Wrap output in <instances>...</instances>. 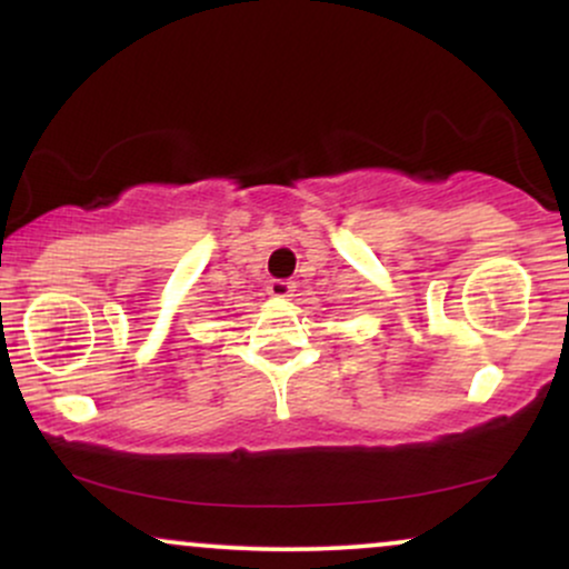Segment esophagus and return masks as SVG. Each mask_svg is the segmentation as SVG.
I'll return each mask as SVG.
<instances>
[{"label": "esophagus", "mask_w": 569, "mask_h": 569, "mask_svg": "<svg viewBox=\"0 0 569 569\" xmlns=\"http://www.w3.org/2000/svg\"><path fill=\"white\" fill-rule=\"evenodd\" d=\"M291 291H293V283H291V280L272 278L270 283H267V293H270V297H276V299H286V297H291Z\"/></svg>", "instance_id": "34e87169"}]
</instances>
